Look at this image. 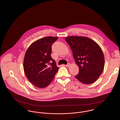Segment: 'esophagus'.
<instances>
[{"label":"esophagus","mask_w":120,"mask_h":120,"mask_svg":"<svg viewBox=\"0 0 120 120\" xmlns=\"http://www.w3.org/2000/svg\"><path fill=\"white\" fill-rule=\"evenodd\" d=\"M70 66V63H68L67 65H65V66L67 67H69Z\"/></svg>","instance_id":"34e87169"}]
</instances>
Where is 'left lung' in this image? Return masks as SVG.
<instances>
[{
  "mask_svg": "<svg viewBox=\"0 0 120 120\" xmlns=\"http://www.w3.org/2000/svg\"><path fill=\"white\" fill-rule=\"evenodd\" d=\"M65 40L79 68V74L75 76V78L85 84L95 82L102 74L104 67V55L100 46L86 37L71 36L66 37Z\"/></svg>",
  "mask_w": 120,
  "mask_h": 120,
  "instance_id": "8db88e82",
  "label": "left lung"
}]
</instances>
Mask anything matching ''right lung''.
<instances>
[{
    "instance_id": "add662e5",
    "label": "right lung",
    "mask_w": 120,
    "mask_h": 120,
    "mask_svg": "<svg viewBox=\"0 0 120 120\" xmlns=\"http://www.w3.org/2000/svg\"><path fill=\"white\" fill-rule=\"evenodd\" d=\"M58 39L47 36L34 42L28 48L23 60V69L28 79L38 88L49 86L59 68L52 58L51 46Z\"/></svg>"
}]
</instances>
